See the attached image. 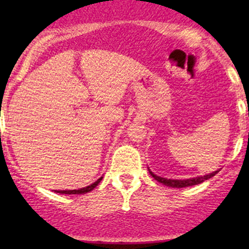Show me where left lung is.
<instances>
[{"label":"left lung","mask_w":249,"mask_h":249,"mask_svg":"<svg viewBox=\"0 0 249 249\" xmlns=\"http://www.w3.org/2000/svg\"><path fill=\"white\" fill-rule=\"evenodd\" d=\"M149 173H151V176L155 178L156 181L160 182V183L166 184V186H168V187H173V188H182V187H190V186H195V184L202 183V182L207 181V179L212 178L214 175H217V173H218V171H215V172L210 173V175H207V176L190 178V179H183V181H182V179H167V178H162V177H160V176H156L155 173H152L151 171H149Z\"/></svg>","instance_id":"8db88e82"}]
</instances>
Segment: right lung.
I'll use <instances>...</instances> for the list:
<instances>
[{
    "label": "right lung",
    "instance_id": "1",
    "mask_svg": "<svg viewBox=\"0 0 249 249\" xmlns=\"http://www.w3.org/2000/svg\"><path fill=\"white\" fill-rule=\"evenodd\" d=\"M102 181V177L100 178V179H97V181L94 182V183H92L91 186H87L85 187V188H81V190H73V191H58V193H66V195H83V193H87V192H91L92 190H93L94 187L97 186L100 182Z\"/></svg>",
    "mask_w": 249,
    "mask_h": 249
}]
</instances>
